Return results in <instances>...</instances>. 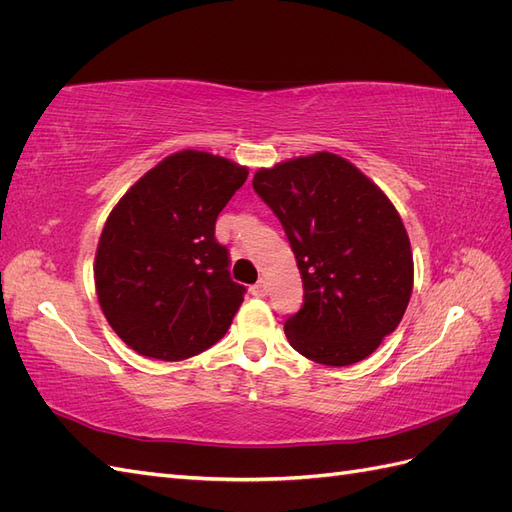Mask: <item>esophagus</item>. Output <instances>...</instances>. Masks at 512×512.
Segmentation results:
<instances>
[{
  "label": "esophagus",
  "instance_id": "34e87169",
  "mask_svg": "<svg viewBox=\"0 0 512 512\" xmlns=\"http://www.w3.org/2000/svg\"><path fill=\"white\" fill-rule=\"evenodd\" d=\"M252 294H254V297H258V299L267 297V284H265V282L254 284V286H252Z\"/></svg>",
  "mask_w": 512,
  "mask_h": 512
}]
</instances>
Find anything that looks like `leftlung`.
I'll use <instances>...</instances> for the list:
<instances>
[{
    "label": "left lung",
    "instance_id": "left-lung-1",
    "mask_svg": "<svg viewBox=\"0 0 512 512\" xmlns=\"http://www.w3.org/2000/svg\"><path fill=\"white\" fill-rule=\"evenodd\" d=\"M282 222L303 280L290 346L320 365L363 361L404 318L414 265L397 209L359 168L329 151L254 175Z\"/></svg>",
    "mask_w": 512,
    "mask_h": 512
}]
</instances>
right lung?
I'll list each match as a JSON object with an SVG mask.
<instances>
[{"label": "right lung", "mask_w": 512, "mask_h": 512, "mask_svg": "<svg viewBox=\"0 0 512 512\" xmlns=\"http://www.w3.org/2000/svg\"><path fill=\"white\" fill-rule=\"evenodd\" d=\"M247 168L207 151L168 156L123 194L96 252V292L132 350L181 361L220 342L243 303L215 220Z\"/></svg>", "instance_id": "obj_1"}]
</instances>
